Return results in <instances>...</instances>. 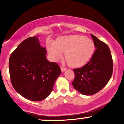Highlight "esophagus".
I'll use <instances>...</instances> for the list:
<instances>
[{"mask_svg": "<svg viewBox=\"0 0 124 124\" xmlns=\"http://www.w3.org/2000/svg\"><path fill=\"white\" fill-rule=\"evenodd\" d=\"M61 71H62V72H64V71H65L66 70V68L62 66V67H61Z\"/></svg>", "mask_w": 124, "mask_h": 124, "instance_id": "esophagus-1", "label": "esophagus"}]
</instances>
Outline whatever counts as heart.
I'll list each match as a JSON object with an SVG mask.
<instances>
[{"label": "heart", "mask_w": 124, "mask_h": 124, "mask_svg": "<svg viewBox=\"0 0 124 124\" xmlns=\"http://www.w3.org/2000/svg\"><path fill=\"white\" fill-rule=\"evenodd\" d=\"M48 50L54 61L63 56L71 66L77 68L83 66L93 56L95 45L90 39L82 35L63 37L55 42L48 45Z\"/></svg>", "instance_id": "heart-1"}]
</instances>
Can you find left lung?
<instances>
[{"label":"left lung","instance_id":"left-lung-1","mask_svg":"<svg viewBox=\"0 0 124 124\" xmlns=\"http://www.w3.org/2000/svg\"><path fill=\"white\" fill-rule=\"evenodd\" d=\"M96 50L85 66L73 69L74 89L84 95H93L100 91L111 78L113 61L107 45L91 34Z\"/></svg>","mask_w":124,"mask_h":124}]
</instances>
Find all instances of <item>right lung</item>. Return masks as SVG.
I'll return each mask as SVG.
<instances>
[{
    "instance_id": "1",
    "label": "right lung",
    "mask_w": 124,
    "mask_h": 124,
    "mask_svg": "<svg viewBox=\"0 0 124 124\" xmlns=\"http://www.w3.org/2000/svg\"><path fill=\"white\" fill-rule=\"evenodd\" d=\"M46 50L37 36L21 42L11 54L8 62L11 83L15 90L30 100L46 99L61 73L60 66L46 58Z\"/></svg>"
}]
</instances>
